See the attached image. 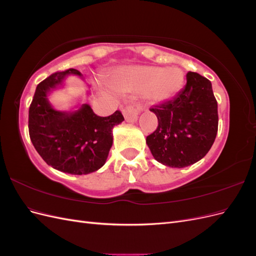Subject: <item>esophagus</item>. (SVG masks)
<instances>
[{
	"mask_svg": "<svg viewBox=\"0 0 256 256\" xmlns=\"http://www.w3.org/2000/svg\"><path fill=\"white\" fill-rule=\"evenodd\" d=\"M142 111V106L138 104H129L127 106L124 108L122 110L124 118H125L126 122H134L138 120V115Z\"/></svg>",
	"mask_w": 256,
	"mask_h": 256,
	"instance_id": "34e87169",
	"label": "esophagus"
}]
</instances>
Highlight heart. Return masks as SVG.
I'll list each match as a JSON object with an SVG mask.
<instances>
[{
  "label": "heart",
  "instance_id": "1",
  "mask_svg": "<svg viewBox=\"0 0 256 256\" xmlns=\"http://www.w3.org/2000/svg\"><path fill=\"white\" fill-rule=\"evenodd\" d=\"M184 83V72L177 67L134 66L124 69L112 86L122 92H144L150 102H161L174 97Z\"/></svg>",
  "mask_w": 256,
  "mask_h": 256
}]
</instances>
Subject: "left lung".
Masks as SVG:
<instances>
[{
	"label": "left lung",
	"instance_id": "obj_1",
	"mask_svg": "<svg viewBox=\"0 0 256 256\" xmlns=\"http://www.w3.org/2000/svg\"><path fill=\"white\" fill-rule=\"evenodd\" d=\"M184 88L171 100L150 108L158 127L146 138L154 158L171 168H184L202 159L218 132V104L212 82L188 72Z\"/></svg>",
	"mask_w": 256,
	"mask_h": 256
}]
</instances>
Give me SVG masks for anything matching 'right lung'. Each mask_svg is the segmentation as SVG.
Wrapping results in <instances>:
<instances>
[{
  "instance_id": "right-lung-1",
  "label": "right lung",
  "mask_w": 256,
  "mask_h": 256,
  "mask_svg": "<svg viewBox=\"0 0 256 256\" xmlns=\"http://www.w3.org/2000/svg\"><path fill=\"white\" fill-rule=\"evenodd\" d=\"M70 74L81 76L70 68L52 74L37 85L28 110V134L47 164L62 172L82 175L104 164L113 143V127L124 120V116L118 110L102 118L88 104L72 113L54 110L47 92Z\"/></svg>"
}]
</instances>
